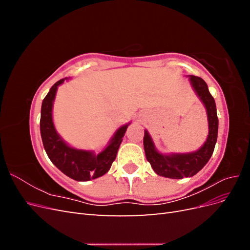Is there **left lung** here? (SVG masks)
I'll return each mask as SVG.
<instances>
[{
	"mask_svg": "<svg viewBox=\"0 0 250 250\" xmlns=\"http://www.w3.org/2000/svg\"><path fill=\"white\" fill-rule=\"evenodd\" d=\"M188 78L196 94L207 109L208 120V139L202 147L195 152L162 154L156 150L149 132L145 130L144 149H145L146 158L154 172L160 176L173 179L194 176L207 165L214 152L218 137V117L215 100L208 92L206 81L202 78L193 75H190Z\"/></svg>",
	"mask_w": 250,
	"mask_h": 250,
	"instance_id": "left-lung-1",
	"label": "left lung"
}]
</instances>
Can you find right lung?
<instances>
[{
    "mask_svg": "<svg viewBox=\"0 0 250 250\" xmlns=\"http://www.w3.org/2000/svg\"><path fill=\"white\" fill-rule=\"evenodd\" d=\"M66 78L60 79L50 88L44 97L41 111V135L43 148L50 161L66 176L77 181L95 179L107 173L111 164L116 160L119 147L129 124L123 125L113 134V137L100 153L70 147L57 133L52 119V107L58 85Z\"/></svg>",
    "mask_w": 250,
    "mask_h": 250,
    "instance_id": "add662e5",
    "label": "right lung"
}]
</instances>
